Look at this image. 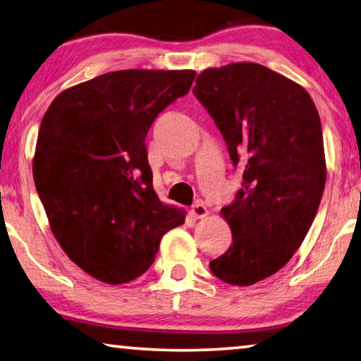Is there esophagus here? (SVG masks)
Returning a JSON list of instances; mask_svg holds the SVG:
<instances>
[{
	"label": "esophagus",
	"mask_w": 361,
	"mask_h": 361,
	"mask_svg": "<svg viewBox=\"0 0 361 361\" xmlns=\"http://www.w3.org/2000/svg\"><path fill=\"white\" fill-rule=\"evenodd\" d=\"M191 214H192L194 216H196V219H204V216H207L209 210H207V207H205V205H204L202 202H196V204L192 205Z\"/></svg>",
	"instance_id": "34e87169"
}]
</instances>
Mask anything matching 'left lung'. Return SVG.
I'll use <instances>...</instances> for the list:
<instances>
[{"mask_svg": "<svg viewBox=\"0 0 361 361\" xmlns=\"http://www.w3.org/2000/svg\"><path fill=\"white\" fill-rule=\"evenodd\" d=\"M192 91L244 169L236 201L221 209L233 243L209 267L228 284L252 286L290 260L317 215L326 183L322 122L299 83L255 62L207 68Z\"/></svg>", "mask_w": 361, "mask_h": 361, "instance_id": "left-lung-1", "label": "left lung"}]
</instances>
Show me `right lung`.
<instances>
[{"label":"right lung","instance_id":"obj_1","mask_svg":"<svg viewBox=\"0 0 361 361\" xmlns=\"http://www.w3.org/2000/svg\"><path fill=\"white\" fill-rule=\"evenodd\" d=\"M194 71H117L62 91L42 120L33 180L68 259L107 284L136 279L186 212L159 201L146 135Z\"/></svg>","mask_w":361,"mask_h":361}]
</instances>
